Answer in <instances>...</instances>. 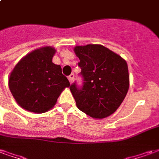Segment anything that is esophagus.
<instances>
[{"label": "esophagus", "instance_id": "esophagus-1", "mask_svg": "<svg viewBox=\"0 0 159 159\" xmlns=\"http://www.w3.org/2000/svg\"><path fill=\"white\" fill-rule=\"evenodd\" d=\"M74 77H75V75H74V74H70V75L69 77H68V79H69L70 83H72L73 80H74Z\"/></svg>", "mask_w": 159, "mask_h": 159}]
</instances>
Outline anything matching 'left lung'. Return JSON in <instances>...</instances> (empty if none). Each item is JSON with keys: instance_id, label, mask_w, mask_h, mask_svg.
I'll return each mask as SVG.
<instances>
[{"instance_id": "8db88e82", "label": "left lung", "mask_w": 159, "mask_h": 159, "mask_svg": "<svg viewBox=\"0 0 159 159\" xmlns=\"http://www.w3.org/2000/svg\"><path fill=\"white\" fill-rule=\"evenodd\" d=\"M83 84L72 83L70 89L77 108L91 117L102 119L114 113L126 96L129 75L126 61L98 44L76 46Z\"/></svg>"}]
</instances>
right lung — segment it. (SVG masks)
Instances as JSON below:
<instances>
[{"instance_id":"obj_1","label":"right lung","mask_w":159,"mask_h":159,"mask_svg":"<svg viewBox=\"0 0 159 159\" xmlns=\"http://www.w3.org/2000/svg\"><path fill=\"white\" fill-rule=\"evenodd\" d=\"M55 52L52 47L36 49L25 56L10 74V91L24 109L46 112L53 107L63 90L70 87L61 66L52 62Z\"/></svg>"}]
</instances>
